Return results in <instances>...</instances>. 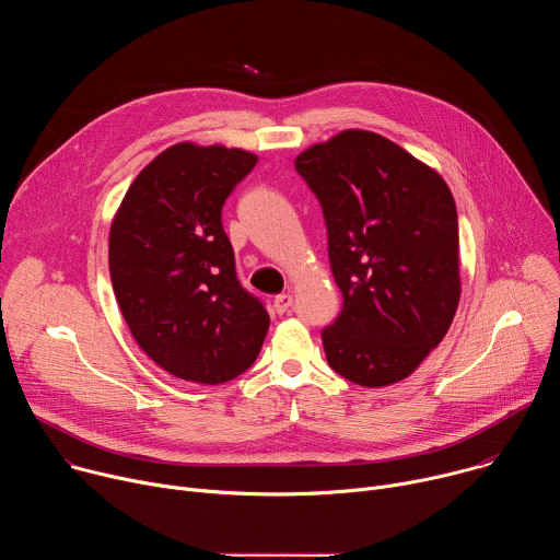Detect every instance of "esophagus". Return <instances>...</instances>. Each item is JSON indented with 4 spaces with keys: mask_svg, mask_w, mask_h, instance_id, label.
<instances>
[{
    "mask_svg": "<svg viewBox=\"0 0 560 560\" xmlns=\"http://www.w3.org/2000/svg\"><path fill=\"white\" fill-rule=\"evenodd\" d=\"M272 307H275V312H277V314H283V312H288V310L292 307V294H290V292L277 294V296H275V303H272Z\"/></svg>",
    "mask_w": 560,
    "mask_h": 560,
    "instance_id": "1",
    "label": "esophagus"
}]
</instances>
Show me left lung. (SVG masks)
Returning <instances> with one entry per match:
<instances>
[{
	"label": "left lung",
	"instance_id": "left-lung-1",
	"mask_svg": "<svg viewBox=\"0 0 560 560\" xmlns=\"http://www.w3.org/2000/svg\"><path fill=\"white\" fill-rule=\"evenodd\" d=\"M324 208L343 294L324 328L328 363L363 387L410 376L443 341L460 299L458 219L443 177L370 130H343L294 159Z\"/></svg>",
	"mask_w": 560,
	"mask_h": 560
}]
</instances>
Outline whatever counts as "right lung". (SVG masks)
<instances>
[{
    "label": "right lung",
    "instance_id": "obj_1",
    "mask_svg": "<svg viewBox=\"0 0 560 560\" xmlns=\"http://www.w3.org/2000/svg\"><path fill=\"white\" fill-rule=\"evenodd\" d=\"M257 164L242 148L175 143L130 184L108 238L110 281L139 348L177 378L244 374L270 316L236 279L221 208Z\"/></svg>",
    "mask_w": 560,
    "mask_h": 560
}]
</instances>
